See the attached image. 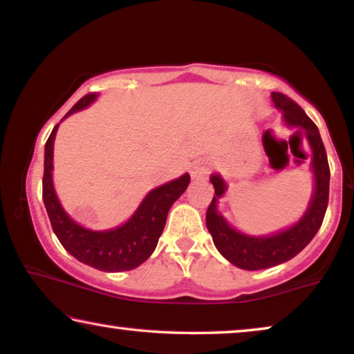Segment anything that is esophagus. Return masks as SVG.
Instances as JSON below:
<instances>
[{
	"label": "esophagus",
	"instance_id": "1",
	"mask_svg": "<svg viewBox=\"0 0 354 354\" xmlns=\"http://www.w3.org/2000/svg\"><path fill=\"white\" fill-rule=\"evenodd\" d=\"M209 173V164L205 159L195 160L194 164L190 165V175L194 179H205Z\"/></svg>",
	"mask_w": 354,
	"mask_h": 354
}]
</instances>
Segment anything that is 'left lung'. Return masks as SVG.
Segmentation results:
<instances>
[{
    "instance_id": "8db88e82",
    "label": "left lung",
    "mask_w": 354,
    "mask_h": 354,
    "mask_svg": "<svg viewBox=\"0 0 354 354\" xmlns=\"http://www.w3.org/2000/svg\"><path fill=\"white\" fill-rule=\"evenodd\" d=\"M273 103L283 111L286 124L295 128L293 136H304L313 149V171L315 178L314 195L306 214L297 225L278 234L266 237H251L231 227L217 211V201L226 192V184L220 175H212L215 196L206 212V225L211 232L214 245L236 267L243 270H262L290 261L313 241L325 218L329 198V165L326 149L323 145L319 128L295 101L281 92L272 93Z\"/></svg>"
}]
</instances>
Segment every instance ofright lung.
Listing matches in <instances>:
<instances>
[{"instance_id": "1", "label": "right lung", "mask_w": 354, "mask_h": 354, "mask_svg": "<svg viewBox=\"0 0 354 354\" xmlns=\"http://www.w3.org/2000/svg\"><path fill=\"white\" fill-rule=\"evenodd\" d=\"M95 100L97 93L86 95L71 107L65 117L84 109ZM57 128L59 124L51 131L45 143V169L41 183L48 217L59 242L77 261L101 272H127L139 267L151 256L158 245L171 205L187 189L190 183L189 173L149 192L139 209L124 225L109 231L86 230L68 217L53 187V147Z\"/></svg>"}]
</instances>
